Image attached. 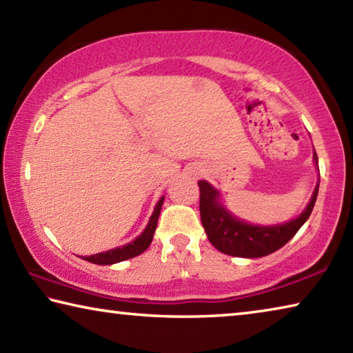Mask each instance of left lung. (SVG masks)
Returning <instances> with one entry per match:
<instances>
[{
    "mask_svg": "<svg viewBox=\"0 0 353 353\" xmlns=\"http://www.w3.org/2000/svg\"><path fill=\"white\" fill-rule=\"evenodd\" d=\"M314 163L318 165L316 152ZM198 185L201 191V221L208 240L219 252L232 256H243V259H259L283 248L310 218L319 191L318 182L305 210L296 219H291L285 224L263 227L244 223L227 212L218 199L219 193L208 182L199 181Z\"/></svg>",
    "mask_w": 353,
    "mask_h": 353,
    "instance_id": "obj_1",
    "label": "left lung"
}]
</instances>
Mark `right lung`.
<instances>
[{
    "mask_svg": "<svg viewBox=\"0 0 353 353\" xmlns=\"http://www.w3.org/2000/svg\"><path fill=\"white\" fill-rule=\"evenodd\" d=\"M163 199L165 198H160L157 205H155V208H154V213H152L151 219H149L146 229L143 230V234L140 236H137L134 241L124 244L123 248H115V249L105 250V252L85 256L83 260L94 263V265H113V263H119V261L134 259V256L145 252V250L149 248V244H151V241H152L155 227H157L159 214H160V210H162Z\"/></svg>",
    "mask_w": 353,
    "mask_h": 353,
    "instance_id": "right-lung-1",
    "label": "right lung"
}]
</instances>
